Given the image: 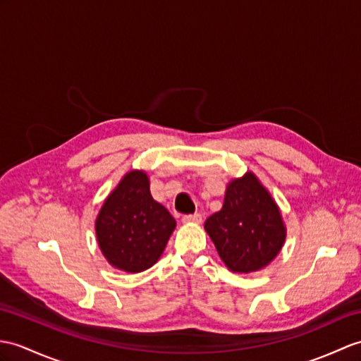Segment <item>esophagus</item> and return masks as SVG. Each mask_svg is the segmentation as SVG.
I'll list each match as a JSON object with an SVG mask.
<instances>
[{"instance_id":"1","label":"esophagus","mask_w":361,"mask_h":361,"mask_svg":"<svg viewBox=\"0 0 361 361\" xmlns=\"http://www.w3.org/2000/svg\"><path fill=\"white\" fill-rule=\"evenodd\" d=\"M201 214H190V215H184L183 216V221L184 223H201Z\"/></svg>"}]
</instances>
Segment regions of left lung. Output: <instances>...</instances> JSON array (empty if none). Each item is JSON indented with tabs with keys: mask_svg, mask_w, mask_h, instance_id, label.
<instances>
[{
	"mask_svg": "<svg viewBox=\"0 0 361 361\" xmlns=\"http://www.w3.org/2000/svg\"><path fill=\"white\" fill-rule=\"evenodd\" d=\"M204 229L224 264L240 274L269 264L286 238L279 207L250 172L229 183L221 211L209 216Z\"/></svg>",
	"mask_w": 361,
	"mask_h": 361,
	"instance_id": "8db88e82",
	"label": "left lung"
}]
</instances>
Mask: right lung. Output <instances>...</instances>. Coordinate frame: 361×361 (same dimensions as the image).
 <instances>
[{
  "mask_svg": "<svg viewBox=\"0 0 361 361\" xmlns=\"http://www.w3.org/2000/svg\"><path fill=\"white\" fill-rule=\"evenodd\" d=\"M175 226L169 211L150 195L147 175L132 171L104 201L95 229L109 263L126 272H141L161 257Z\"/></svg>",
  "mask_w": 361,
  "mask_h": 361,
  "instance_id": "right-lung-1",
  "label": "right lung"
}]
</instances>
